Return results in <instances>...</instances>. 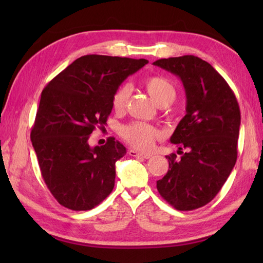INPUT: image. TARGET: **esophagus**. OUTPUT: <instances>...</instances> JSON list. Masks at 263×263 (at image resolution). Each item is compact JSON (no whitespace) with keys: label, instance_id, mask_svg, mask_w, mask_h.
<instances>
[{"label":"esophagus","instance_id":"34e87169","mask_svg":"<svg viewBox=\"0 0 263 263\" xmlns=\"http://www.w3.org/2000/svg\"><path fill=\"white\" fill-rule=\"evenodd\" d=\"M128 155L132 156V157H140V158H144V159H148L152 157V154H148V153H139L137 152V150H133V149H130L128 150Z\"/></svg>","mask_w":263,"mask_h":263}]
</instances>
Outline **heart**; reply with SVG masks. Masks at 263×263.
Masks as SVG:
<instances>
[{
  "label": "heart",
  "mask_w": 263,
  "mask_h": 263,
  "mask_svg": "<svg viewBox=\"0 0 263 263\" xmlns=\"http://www.w3.org/2000/svg\"><path fill=\"white\" fill-rule=\"evenodd\" d=\"M150 97L160 107L171 104L175 98V88L173 83L161 76H152L144 81ZM131 96V87L128 85L121 86L115 91L113 100V108L116 111H123L125 109L128 99ZM122 137L124 140L138 150H147L153 146L158 132L152 125L142 122H132L122 128Z\"/></svg>",
  "instance_id": "heart-1"
}]
</instances>
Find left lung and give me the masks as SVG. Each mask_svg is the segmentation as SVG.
I'll list each match as a JSON object with an SVG mask.
<instances>
[{
    "instance_id": "obj_1",
    "label": "left lung",
    "mask_w": 263,
    "mask_h": 263,
    "mask_svg": "<svg viewBox=\"0 0 263 263\" xmlns=\"http://www.w3.org/2000/svg\"><path fill=\"white\" fill-rule=\"evenodd\" d=\"M154 65L180 78L186 95V114L171 138L181 157L166 156L170 168L157 190L177 210L198 209L216 197L235 166L239 106L224 78L198 57L160 59Z\"/></svg>"
}]
</instances>
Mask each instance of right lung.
I'll return each mask as SVG.
<instances>
[{"label": "right lung", "mask_w": 263, "mask_h": 263, "mask_svg": "<svg viewBox=\"0 0 263 263\" xmlns=\"http://www.w3.org/2000/svg\"><path fill=\"white\" fill-rule=\"evenodd\" d=\"M147 60L85 55L44 88L30 139L43 180L58 202L74 211L90 210L113 191L115 163L126 154L110 137L89 146L113 108V96Z\"/></svg>", "instance_id": "1"}]
</instances>
